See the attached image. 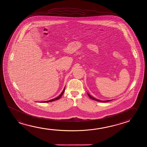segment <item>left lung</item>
Instances as JSON below:
<instances>
[{
  "label": "left lung",
  "mask_w": 147,
  "mask_h": 147,
  "mask_svg": "<svg viewBox=\"0 0 147 147\" xmlns=\"http://www.w3.org/2000/svg\"><path fill=\"white\" fill-rule=\"evenodd\" d=\"M88 96H89V97L90 98H91L92 99H93L94 100H96V101H99V102H108V101H110V100H106V101H101V100H98V99H97L95 98L94 97H93L91 96L90 94H88Z\"/></svg>",
  "instance_id": "1"
}]
</instances>
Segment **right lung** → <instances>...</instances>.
I'll return each mask as SVG.
<instances>
[{"mask_svg":"<svg viewBox=\"0 0 147 147\" xmlns=\"http://www.w3.org/2000/svg\"><path fill=\"white\" fill-rule=\"evenodd\" d=\"M65 88H64L63 89V92L60 94V95L59 96L57 97H56L55 98L53 99H51V100H48V101H41V102H51V101H54V100H58L60 98V97L62 96V95H63V93H64V92H65Z\"/></svg>","mask_w":147,"mask_h":147,"instance_id":"right-lung-1","label":"right lung"}]
</instances>
